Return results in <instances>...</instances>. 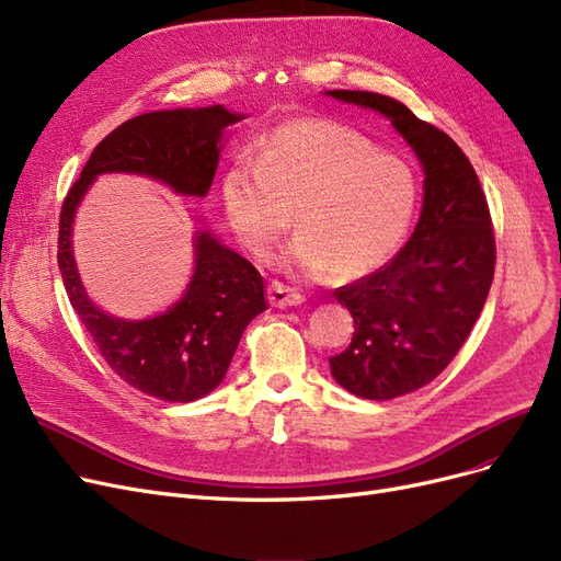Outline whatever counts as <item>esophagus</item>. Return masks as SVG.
<instances>
[{"label": "esophagus", "mask_w": 561, "mask_h": 561, "mask_svg": "<svg viewBox=\"0 0 561 561\" xmlns=\"http://www.w3.org/2000/svg\"><path fill=\"white\" fill-rule=\"evenodd\" d=\"M267 300H270V305H273V307H279V310H284V307L300 305L302 296L291 286H286L282 282H273V284H270V288H267Z\"/></svg>", "instance_id": "esophagus-1"}]
</instances>
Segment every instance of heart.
<instances>
[{
	"mask_svg": "<svg viewBox=\"0 0 561 561\" xmlns=\"http://www.w3.org/2000/svg\"><path fill=\"white\" fill-rule=\"evenodd\" d=\"M405 160L377 151L360 133L327 118L288 121L259 156L224 174L226 219L240 244L265 256L291 224L298 234L279 263L307 277H366L391 261L417 209Z\"/></svg>",
	"mask_w": 561,
	"mask_h": 561,
	"instance_id": "b5f03b06",
	"label": "heart"
}]
</instances>
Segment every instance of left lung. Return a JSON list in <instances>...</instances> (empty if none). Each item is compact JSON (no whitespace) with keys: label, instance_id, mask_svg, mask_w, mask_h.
<instances>
[{"label":"left lung","instance_id":"left-lung-1","mask_svg":"<svg viewBox=\"0 0 561 561\" xmlns=\"http://www.w3.org/2000/svg\"><path fill=\"white\" fill-rule=\"evenodd\" d=\"M329 95L387 116L424 168L422 216L408 244L333 294L352 312L354 335L329 358L331 375L360 399L389 401L436 379L471 335L494 279L492 216L471 160L436 125L368 90Z\"/></svg>","mask_w":561,"mask_h":561}]
</instances>
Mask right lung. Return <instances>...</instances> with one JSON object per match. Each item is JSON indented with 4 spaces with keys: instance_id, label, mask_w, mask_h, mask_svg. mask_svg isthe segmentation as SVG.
Instances as JSON below:
<instances>
[{
    "instance_id": "1",
    "label": "right lung",
    "mask_w": 561,
    "mask_h": 561,
    "mask_svg": "<svg viewBox=\"0 0 561 561\" xmlns=\"http://www.w3.org/2000/svg\"><path fill=\"white\" fill-rule=\"evenodd\" d=\"M240 114L203 110L149 112L125 121L90 153L60 211L58 265L71 307L110 368L153 399L191 403L221 385L249 321L267 310L259 270L207 230L195 234V273L168 312L128 321L88 298L71 254V221L98 174H144L182 195H207L228 125Z\"/></svg>"
}]
</instances>
